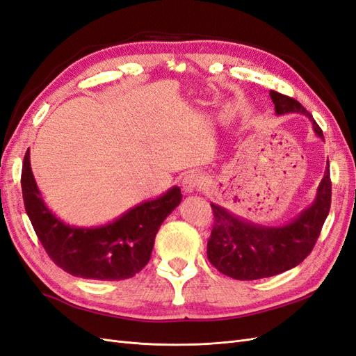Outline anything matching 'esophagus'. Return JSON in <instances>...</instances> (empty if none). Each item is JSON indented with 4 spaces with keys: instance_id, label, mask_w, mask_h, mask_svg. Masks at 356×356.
I'll use <instances>...</instances> for the list:
<instances>
[{
    "instance_id": "esophagus-1",
    "label": "esophagus",
    "mask_w": 356,
    "mask_h": 356,
    "mask_svg": "<svg viewBox=\"0 0 356 356\" xmlns=\"http://www.w3.org/2000/svg\"><path fill=\"white\" fill-rule=\"evenodd\" d=\"M203 184V177L199 172H188V174L182 178V191L186 193V195H191V193H195L197 190H200Z\"/></svg>"
}]
</instances>
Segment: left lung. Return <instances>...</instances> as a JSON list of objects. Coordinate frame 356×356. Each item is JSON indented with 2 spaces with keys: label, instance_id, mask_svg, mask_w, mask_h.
Segmentation results:
<instances>
[{
  "label": "left lung",
  "instance_id": "left-lung-1",
  "mask_svg": "<svg viewBox=\"0 0 356 356\" xmlns=\"http://www.w3.org/2000/svg\"><path fill=\"white\" fill-rule=\"evenodd\" d=\"M270 98L277 115L305 114L315 134L324 139L314 117L298 101L275 90H270ZM211 207L215 218L207 251L211 264L238 281L279 275L303 261L319 238L331 207L330 165L325 168L314 203L285 225L267 227L243 220L220 204L211 203Z\"/></svg>",
  "mask_w": 356,
  "mask_h": 356
}]
</instances>
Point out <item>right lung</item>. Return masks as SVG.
<instances>
[{
    "mask_svg": "<svg viewBox=\"0 0 356 356\" xmlns=\"http://www.w3.org/2000/svg\"><path fill=\"white\" fill-rule=\"evenodd\" d=\"M20 184L32 227L53 263L72 276L96 281H123L141 272L152 257L159 227L182 199L175 186L157 199L136 204L113 222L75 227L59 220L42 200L31 170L29 149Z\"/></svg>",
    "mask_w": 356,
    "mask_h": 356,
    "instance_id": "obj_1",
    "label": "right lung"
}]
</instances>
